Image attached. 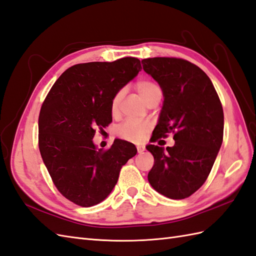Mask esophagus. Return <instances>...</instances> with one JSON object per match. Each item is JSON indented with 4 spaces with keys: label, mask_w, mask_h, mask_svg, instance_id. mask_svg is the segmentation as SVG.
Wrapping results in <instances>:
<instances>
[{
    "label": "esophagus",
    "mask_w": 256,
    "mask_h": 256,
    "mask_svg": "<svg viewBox=\"0 0 256 256\" xmlns=\"http://www.w3.org/2000/svg\"><path fill=\"white\" fill-rule=\"evenodd\" d=\"M136 148H138V152L140 154L145 150V146L142 145V144H138V145H136Z\"/></svg>",
    "instance_id": "34e87169"
}]
</instances>
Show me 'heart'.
<instances>
[{"instance_id": "1", "label": "heart", "mask_w": 256, "mask_h": 256, "mask_svg": "<svg viewBox=\"0 0 256 256\" xmlns=\"http://www.w3.org/2000/svg\"><path fill=\"white\" fill-rule=\"evenodd\" d=\"M136 89H138L140 97L144 99L147 104L152 97L156 94H162V89L159 86L152 80H140L136 84ZM123 90H118L111 101V114L116 116L118 111V106H120L121 99L123 97ZM148 130V124L146 122H138L134 120H126L120 124L116 130V134L118 138L126 140H138L144 136Z\"/></svg>"}]
</instances>
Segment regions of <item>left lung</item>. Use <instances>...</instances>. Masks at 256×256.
<instances>
[{
    "instance_id": "1",
    "label": "left lung",
    "mask_w": 256,
    "mask_h": 256,
    "mask_svg": "<svg viewBox=\"0 0 256 256\" xmlns=\"http://www.w3.org/2000/svg\"><path fill=\"white\" fill-rule=\"evenodd\" d=\"M164 94L152 142L174 133V145H147L155 159L148 172L154 190L166 198H188L203 186L220 150L224 111L212 80L191 62L174 58L142 60Z\"/></svg>"
}]
</instances>
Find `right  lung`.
Here are the masks:
<instances>
[{
    "mask_svg": "<svg viewBox=\"0 0 256 256\" xmlns=\"http://www.w3.org/2000/svg\"><path fill=\"white\" fill-rule=\"evenodd\" d=\"M140 68L136 58L76 64L58 77L41 106V157L56 188L77 205L90 207L108 198L121 167L138 152L123 140L104 152L92 138L94 130L112 122V98Z\"/></svg>",
    "mask_w": 256,
    "mask_h": 256,
    "instance_id": "obj_1",
    "label": "right lung"
}]
</instances>
